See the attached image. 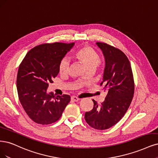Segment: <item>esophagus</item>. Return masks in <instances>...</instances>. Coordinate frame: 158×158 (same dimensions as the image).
Instances as JSON below:
<instances>
[{"instance_id": "obj_1", "label": "esophagus", "mask_w": 158, "mask_h": 158, "mask_svg": "<svg viewBox=\"0 0 158 158\" xmlns=\"http://www.w3.org/2000/svg\"><path fill=\"white\" fill-rule=\"evenodd\" d=\"M71 100L73 101H78L80 100V99L78 97H76V96H73V97H71Z\"/></svg>"}]
</instances>
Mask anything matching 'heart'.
I'll use <instances>...</instances> for the list:
<instances>
[{
    "mask_svg": "<svg viewBox=\"0 0 158 158\" xmlns=\"http://www.w3.org/2000/svg\"><path fill=\"white\" fill-rule=\"evenodd\" d=\"M74 56L84 64L87 70L95 69L101 63L99 54L89 46L85 45L79 48L74 53ZM70 65V59L67 57H63L59 64V73L62 74L68 73Z\"/></svg>",
    "mask_w": 158,
    "mask_h": 158,
    "instance_id": "b5f03b06",
    "label": "heart"
}]
</instances>
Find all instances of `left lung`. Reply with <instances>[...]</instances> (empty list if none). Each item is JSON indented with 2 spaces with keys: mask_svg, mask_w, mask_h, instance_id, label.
Returning <instances> with one entry per match:
<instances>
[{
  "mask_svg": "<svg viewBox=\"0 0 158 158\" xmlns=\"http://www.w3.org/2000/svg\"><path fill=\"white\" fill-rule=\"evenodd\" d=\"M105 59L103 80L107 92L101 105L93 99L94 108L86 112L85 119L98 130L109 129L123 118L132 101L135 83L131 64L127 57L119 49L103 42H97Z\"/></svg>",
  "mask_w": 158,
  "mask_h": 158,
  "instance_id": "obj_1",
  "label": "left lung"
}]
</instances>
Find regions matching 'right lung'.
I'll list each match as a JSON object with an SVG mask.
<instances>
[{
	"label": "right lung",
	"instance_id": "right-lung-1",
	"mask_svg": "<svg viewBox=\"0 0 158 158\" xmlns=\"http://www.w3.org/2000/svg\"><path fill=\"white\" fill-rule=\"evenodd\" d=\"M74 43H46L32 48L19 64L17 75L19 99L32 121L51 124L61 118L70 101L69 95L47 93L59 72V64Z\"/></svg>",
	"mask_w": 158,
	"mask_h": 158
}]
</instances>
